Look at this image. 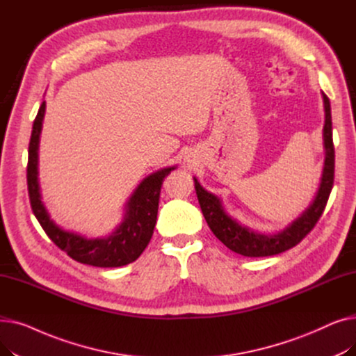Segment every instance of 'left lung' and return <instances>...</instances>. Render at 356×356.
<instances>
[{
  "mask_svg": "<svg viewBox=\"0 0 356 356\" xmlns=\"http://www.w3.org/2000/svg\"><path fill=\"white\" fill-rule=\"evenodd\" d=\"M322 97L325 108V165L319 189H317V193L309 207L282 231L261 232L241 223L225 211L220 197L208 192L203 186H200L197 179L193 177L197 200L204 219H207L215 236L231 251L244 257H268L284 252L296 247L314 228L316 222L322 216L333 188L334 175V148L332 140L330 102L323 92Z\"/></svg>",
  "mask_w": 356,
  "mask_h": 356,
  "instance_id": "1",
  "label": "left lung"
}]
</instances>
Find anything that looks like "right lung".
I'll use <instances>...</instances> for the list:
<instances>
[{
    "instance_id": "obj_1",
    "label": "right lung",
    "mask_w": 356,
    "mask_h": 356,
    "mask_svg": "<svg viewBox=\"0 0 356 356\" xmlns=\"http://www.w3.org/2000/svg\"><path fill=\"white\" fill-rule=\"evenodd\" d=\"M46 112V101L37 112L29 144L27 186L34 216L47 236L78 263L93 267H122L136 261L153 236L157 220L159 199L164 177L176 165L164 167L147 176L133 192L124 207L120 225L106 236L88 238L79 232L63 229L47 212L42 200L39 184V144Z\"/></svg>"
}]
</instances>
